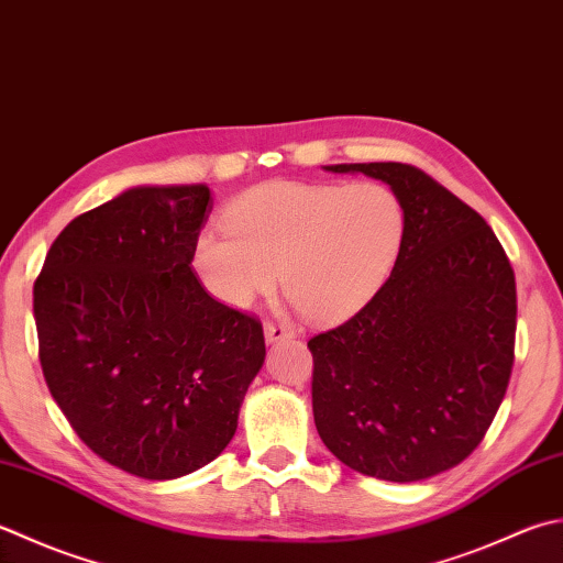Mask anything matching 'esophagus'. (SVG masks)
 I'll use <instances>...</instances> for the list:
<instances>
[{
	"label": "esophagus",
	"mask_w": 563,
	"mask_h": 563,
	"mask_svg": "<svg viewBox=\"0 0 563 563\" xmlns=\"http://www.w3.org/2000/svg\"><path fill=\"white\" fill-rule=\"evenodd\" d=\"M263 336H266L268 344H278V341H288L295 336V332L290 327H283V324H273L266 322L263 324Z\"/></svg>",
	"instance_id": "esophagus-1"
}]
</instances>
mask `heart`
I'll list each match as a JSON object with an SVG mask.
<instances>
[{
	"label": "heart",
	"mask_w": 563,
	"mask_h": 563,
	"mask_svg": "<svg viewBox=\"0 0 563 563\" xmlns=\"http://www.w3.org/2000/svg\"><path fill=\"white\" fill-rule=\"evenodd\" d=\"M224 228L195 239L192 268L227 307L280 288L307 322L336 324L366 305L398 258L405 212L380 183L271 180L224 209Z\"/></svg>",
	"instance_id": "obj_1"
}]
</instances>
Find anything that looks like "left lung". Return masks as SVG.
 Here are the masks:
<instances>
[{
	"label": "left lung",
	"mask_w": 563,
	"mask_h": 563,
	"mask_svg": "<svg viewBox=\"0 0 563 563\" xmlns=\"http://www.w3.org/2000/svg\"><path fill=\"white\" fill-rule=\"evenodd\" d=\"M324 170L390 185L405 236L373 300L307 341L317 432L363 476L432 478L481 444L508 390L512 266L486 219L415 165L336 163Z\"/></svg>",
	"instance_id": "1"
}]
</instances>
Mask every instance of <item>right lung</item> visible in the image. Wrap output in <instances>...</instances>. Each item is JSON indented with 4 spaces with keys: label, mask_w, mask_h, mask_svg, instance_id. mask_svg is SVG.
Here are the masks:
<instances>
[{
    "label": "right lung",
    "mask_w": 563,
    "mask_h": 563,
    "mask_svg": "<svg viewBox=\"0 0 563 563\" xmlns=\"http://www.w3.org/2000/svg\"><path fill=\"white\" fill-rule=\"evenodd\" d=\"M209 212L205 183L129 187L75 217L33 283L53 400L97 456L146 481L222 454L266 358L256 319L192 273Z\"/></svg>",
    "instance_id": "add662e5"
}]
</instances>
